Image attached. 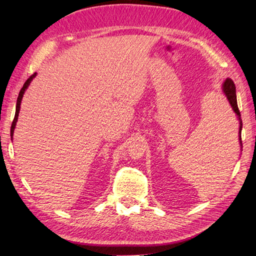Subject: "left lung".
Instances as JSON below:
<instances>
[{
	"label": "left lung",
	"instance_id": "1",
	"mask_svg": "<svg viewBox=\"0 0 256 256\" xmlns=\"http://www.w3.org/2000/svg\"><path fill=\"white\" fill-rule=\"evenodd\" d=\"M224 92L226 96V99L229 100L230 104L233 108V111L236 113V116L240 120V130H238V134H240V144L242 145L241 140V131H242V120H241V113L238 108V102H236V84L231 79H226V82L224 84Z\"/></svg>",
	"mask_w": 256,
	"mask_h": 256
}]
</instances>
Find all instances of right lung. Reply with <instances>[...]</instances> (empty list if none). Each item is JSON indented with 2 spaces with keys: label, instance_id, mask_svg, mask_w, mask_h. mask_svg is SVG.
I'll return each mask as SVG.
<instances>
[{
  "label": "right lung",
  "instance_id": "obj_1",
  "mask_svg": "<svg viewBox=\"0 0 256 256\" xmlns=\"http://www.w3.org/2000/svg\"><path fill=\"white\" fill-rule=\"evenodd\" d=\"M36 76V72L34 74H32L30 77L27 79L26 81H25V84H24V86H23V88L20 89V94H18V102H16V111H15V116H14V120H13V122H12V126H10V138L13 136V133H14V128H15V125H16V122H18V113H20V101H22V98H23V94H24V92H25V90H26V88L27 86H28V84H30V81L32 80V78H34Z\"/></svg>",
  "mask_w": 256,
  "mask_h": 256
}]
</instances>
